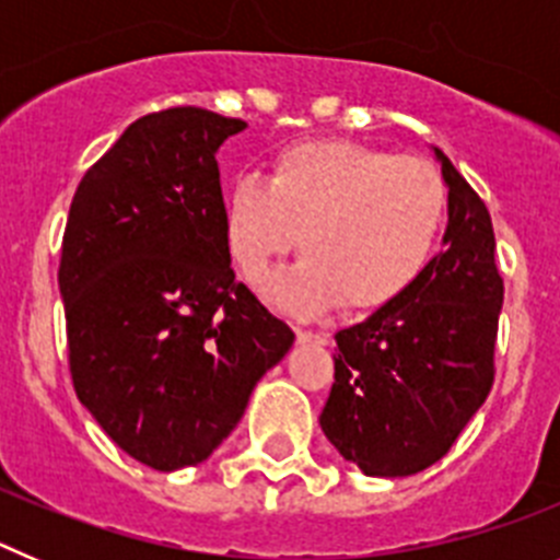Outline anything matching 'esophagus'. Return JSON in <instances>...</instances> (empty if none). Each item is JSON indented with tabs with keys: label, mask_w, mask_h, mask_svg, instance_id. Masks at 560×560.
<instances>
[{
	"label": "esophagus",
	"mask_w": 560,
	"mask_h": 560,
	"mask_svg": "<svg viewBox=\"0 0 560 560\" xmlns=\"http://www.w3.org/2000/svg\"><path fill=\"white\" fill-rule=\"evenodd\" d=\"M296 339L300 341H316V345H325V341H328V336L325 334H314V330H296Z\"/></svg>",
	"instance_id": "esophagus-1"
}]
</instances>
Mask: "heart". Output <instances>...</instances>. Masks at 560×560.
Masks as SVG:
<instances>
[{
	"label": "heart",
	"instance_id": "b5f03b06",
	"mask_svg": "<svg viewBox=\"0 0 560 560\" xmlns=\"http://www.w3.org/2000/svg\"><path fill=\"white\" fill-rule=\"evenodd\" d=\"M224 241L237 271L257 283L277 257H305L266 285V296L303 316L393 303L427 269L446 219V185L418 156L353 140L283 148L269 176H241L226 190Z\"/></svg>",
	"mask_w": 560,
	"mask_h": 560
}]
</instances>
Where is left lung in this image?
I'll return each mask as SVG.
<instances>
[{"instance_id":"1","label":"left lung","mask_w":560,"mask_h":560,"mask_svg":"<svg viewBox=\"0 0 560 560\" xmlns=\"http://www.w3.org/2000/svg\"><path fill=\"white\" fill-rule=\"evenodd\" d=\"M446 249L364 323L336 334V373L319 427L368 477H409L438 463L493 384L504 285L488 207L446 153Z\"/></svg>"}]
</instances>
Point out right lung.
<instances>
[{"mask_svg": "<svg viewBox=\"0 0 560 560\" xmlns=\"http://www.w3.org/2000/svg\"><path fill=\"white\" fill-rule=\"evenodd\" d=\"M244 128L196 106L145 114L69 207L58 289L72 384L103 432L156 471L210 457L294 345L230 266L215 153Z\"/></svg>", "mask_w": 560, "mask_h": 560, "instance_id": "obj_1", "label": "right lung"}]
</instances>
